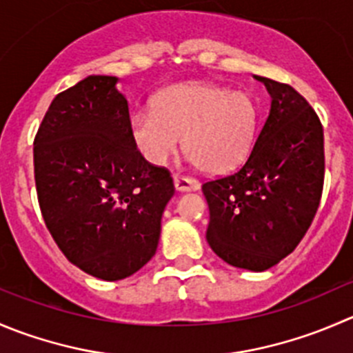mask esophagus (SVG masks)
I'll list each match as a JSON object with an SVG mask.
<instances>
[{
    "mask_svg": "<svg viewBox=\"0 0 353 353\" xmlns=\"http://www.w3.org/2000/svg\"><path fill=\"white\" fill-rule=\"evenodd\" d=\"M174 184H176V190H179V191L200 190V181L193 179V177L179 176V174H176V176H174Z\"/></svg>",
    "mask_w": 353,
    "mask_h": 353,
    "instance_id": "esophagus-1",
    "label": "esophagus"
}]
</instances>
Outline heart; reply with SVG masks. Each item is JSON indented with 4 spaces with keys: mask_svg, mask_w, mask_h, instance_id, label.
Segmentation results:
<instances>
[{
    "mask_svg": "<svg viewBox=\"0 0 353 353\" xmlns=\"http://www.w3.org/2000/svg\"><path fill=\"white\" fill-rule=\"evenodd\" d=\"M259 121V107L250 94L208 82H188L163 90L155 98V110L136 112L131 136L148 162L162 165L183 134L188 159L207 172L222 174L248 159Z\"/></svg>",
    "mask_w": 353,
    "mask_h": 353,
    "instance_id": "heart-1",
    "label": "heart"
}]
</instances>
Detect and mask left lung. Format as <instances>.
<instances>
[{
	"label": "left lung",
	"mask_w": 353,
	"mask_h": 353,
	"mask_svg": "<svg viewBox=\"0 0 353 353\" xmlns=\"http://www.w3.org/2000/svg\"><path fill=\"white\" fill-rule=\"evenodd\" d=\"M271 112L236 172L203 183L207 241L229 265L265 271L296 248L312 224L324 186V131L290 84L259 77Z\"/></svg>",
	"instance_id": "obj_1"
}]
</instances>
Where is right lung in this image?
I'll return each instance as SVG.
<instances>
[{"mask_svg": "<svg viewBox=\"0 0 353 353\" xmlns=\"http://www.w3.org/2000/svg\"><path fill=\"white\" fill-rule=\"evenodd\" d=\"M112 75H90L51 101L34 138V179L48 231L68 262L105 281L150 262L174 194L165 167L131 136Z\"/></svg>", "mask_w": 353, "mask_h": 353, "instance_id": "right-lung-1", "label": "right lung"}]
</instances>
